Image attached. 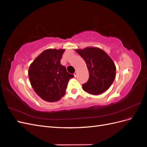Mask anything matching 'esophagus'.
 I'll return each instance as SVG.
<instances>
[{
  "mask_svg": "<svg viewBox=\"0 0 147 147\" xmlns=\"http://www.w3.org/2000/svg\"><path fill=\"white\" fill-rule=\"evenodd\" d=\"M77 74H78V72H77V71H76V72H75L74 74V77H76L77 76Z\"/></svg>",
  "mask_w": 147,
  "mask_h": 147,
  "instance_id": "obj_1",
  "label": "esophagus"
}]
</instances>
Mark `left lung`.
Returning <instances> with one entry per match:
<instances>
[{
	"label": "left lung",
	"instance_id": "8db88e82",
	"mask_svg": "<svg viewBox=\"0 0 147 147\" xmlns=\"http://www.w3.org/2000/svg\"><path fill=\"white\" fill-rule=\"evenodd\" d=\"M76 51L85 61L89 72L88 82L83 89L92 95L106 91L116 77V66L111 57L102 49L86 47L77 49Z\"/></svg>",
	"mask_w": 147,
	"mask_h": 147
}]
</instances>
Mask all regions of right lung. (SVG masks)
Instances as JSON below:
<instances>
[{"mask_svg": "<svg viewBox=\"0 0 147 147\" xmlns=\"http://www.w3.org/2000/svg\"><path fill=\"white\" fill-rule=\"evenodd\" d=\"M64 51V49H48L29 66L28 75L31 86L36 94L45 101L60 100L65 95L70 78L74 77L61 64Z\"/></svg>", "mask_w": 147, "mask_h": 147, "instance_id": "right-lung-1", "label": "right lung"}]
</instances>
